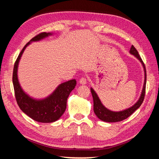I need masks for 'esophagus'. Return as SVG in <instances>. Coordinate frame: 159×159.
Segmentation results:
<instances>
[{"label":"esophagus","instance_id":"obj_1","mask_svg":"<svg viewBox=\"0 0 159 159\" xmlns=\"http://www.w3.org/2000/svg\"><path fill=\"white\" fill-rule=\"evenodd\" d=\"M79 83L82 85H85V84H87V80L85 78H81L79 80Z\"/></svg>","mask_w":159,"mask_h":159}]
</instances>
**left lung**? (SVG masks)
<instances>
[{"label":"left lung","instance_id":"8db88e82","mask_svg":"<svg viewBox=\"0 0 159 159\" xmlns=\"http://www.w3.org/2000/svg\"><path fill=\"white\" fill-rule=\"evenodd\" d=\"M129 53L131 54L134 55L136 58H137L139 61L141 62L143 65V67L144 69L145 72V80H144V84L141 96H140L139 99L136 103L132 106L131 107L127 108L126 110H124L123 111H113L110 110H108L102 104L100 99H99L97 94L95 92V91L91 88V92L93 97V101H94V111L95 114L96 115L99 119L105 121V122L107 123H114V122H119L123 120L126 119L129 116L134 112V111L137 110V109L141 106L144 100L145 94V86H146V70L145 65L143 62L142 59L139 54L138 51L132 45L131 48H130Z\"/></svg>","mask_w":159,"mask_h":159}]
</instances>
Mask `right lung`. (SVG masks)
<instances>
[{"label":"right lung","instance_id":"add662e5","mask_svg":"<svg viewBox=\"0 0 159 159\" xmlns=\"http://www.w3.org/2000/svg\"><path fill=\"white\" fill-rule=\"evenodd\" d=\"M51 35L52 33L42 32L34 37L25 45L15 62L12 76L15 97L18 106L31 119L40 123H52L60 119L66 110L68 96L76 85L75 79L61 83L52 94L43 99L30 97L20 87L17 72L18 63L24 50L32 42L39 41Z\"/></svg>","mask_w":159,"mask_h":159}]
</instances>
